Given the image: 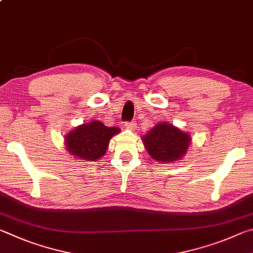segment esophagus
I'll return each instance as SVG.
<instances>
[{
    "mask_svg": "<svg viewBox=\"0 0 253 253\" xmlns=\"http://www.w3.org/2000/svg\"><path fill=\"white\" fill-rule=\"evenodd\" d=\"M124 126H126L127 130H134L136 124L134 122H126V123H124Z\"/></svg>",
    "mask_w": 253,
    "mask_h": 253,
    "instance_id": "esophagus-1",
    "label": "esophagus"
}]
</instances>
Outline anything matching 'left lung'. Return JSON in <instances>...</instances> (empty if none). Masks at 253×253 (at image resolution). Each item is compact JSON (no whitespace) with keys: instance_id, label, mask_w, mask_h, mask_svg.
<instances>
[{"instance_id":"left-lung-1","label":"left lung","mask_w":253,"mask_h":253,"mask_svg":"<svg viewBox=\"0 0 253 253\" xmlns=\"http://www.w3.org/2000/svg\"><path fill=\"white\" fill-rule=\"evenodd\" d=\"M141 139L150 157L157 162L163 163L181 160L191 144V135L188 132L168 122L157 123Z\"/></svg>"}]
</instances>
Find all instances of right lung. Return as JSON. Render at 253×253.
<instances>
[{"label":"right lung","instance_id":"obj_1","mask_svg":"<svg viewBox=\"0 0 253 253\" xmlns=\"http://www.w3.org/2000/svg\"><path fill=\"white\" fill-rule=\"evenodd\" d=\"M120 131L118 126L109 127L99 120H92L64 135L65 149L79 160L96 161L106 153L111 138Z\"/></svg>","mask_w":253,"mask_h":253}]
</instances>
